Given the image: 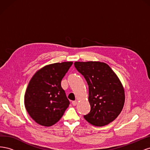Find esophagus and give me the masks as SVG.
Wrapping results in <instances>:
<instances>
[{
  "label": "esophagus",
  "instance_id": "34e87169",
  "mask_svg": "<svg viewBox=\"0 0 150 150\" xmlns=\"http://www.w3.org/2000/svg\"><path fill=\"white\" fill-rule=\"evenodd\" d=\"M77 103H77L76 101H73L72 102V105H73V106H76Z\"/></svg>",
  "mask_w": 150,
  "mask_h": 150
}]
</instances>
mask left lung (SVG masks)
<instances>
[{
    "mask_svg": "<svg viewBox=\"0 0 150 150\" xmlns=\"http://www.w3.org/2000/svg\"><path fill=\"white\" fill-rule=\"evenodd\" d=\"M89 86L91 111L84 116L90 124L103 126L118 116L125 104V90L118 77L104 62H75Z\"/></svg>",
    "mask_w": 150,
    "mask_h": 150,
    "instance_id": "1",
    "label": "left lung"
}]
</instances>
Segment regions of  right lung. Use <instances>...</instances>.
I'll use <instances>...</instances> for the list:
<instances>
[{"instance_id": "obj_1", "label": "right lung", "mask_w": 150, "mask_h": 150, "mask_svg": "<svg viewBox=\"0 0 150 150\" xmlns=\"http://www.w3.org/2000/svg\"><path fill=\"white\" fill-rule=\"evenodd\" d=\"M72 62L54 63L43 67L31 78L24 96V104L37 123L51 126L59 120L69 105L61 81Z\"/></svg>"}]
</instances>
